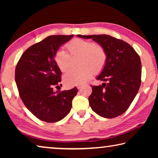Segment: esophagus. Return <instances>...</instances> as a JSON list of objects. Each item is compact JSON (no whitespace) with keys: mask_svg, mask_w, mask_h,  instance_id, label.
<instances>
[{"mask_svg":"<svg viewBox=\"0 0 158 158\" xmlns=\"http://www.w3.org/2000/svg\"><path fill=\"white\" fill-rule=\"evenodd\" d=\"M82 87H83V85H77V89H78L79 90L81 89Z\"/></svg>","mask_w":158,"mask_h":158,"instance_id":"obj_1","label":"esophagus"}]
</instances>
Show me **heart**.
<instances>
[{"label": "heart", "instance_id": "1", "mask_svg": "<svg viewBox=\"0 0 158 158\" xmlns=\"http://www.w3.org/2000/svg\"><path fill=\"white\" fill-rule=\"evenodd\" d=\"M70 53L63 50H58L55 53V63L61 72L69 68L72 58L79 57L78 65L81 68L70 69L64 74L63 81L68 86L81 85L91 78L94 73H100L105 68L106 62V53L100 44L89 40L75 39L66 45Z\"/></svg>", "mask_w": 158, "mask_h": 158}]
</instances>
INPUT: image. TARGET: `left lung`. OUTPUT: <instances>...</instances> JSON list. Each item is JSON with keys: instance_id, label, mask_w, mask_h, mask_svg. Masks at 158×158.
<instances>
[{"instance_id": "obj_1", "label": "left lung", "mask_w": 158, "mask_h": 158, "mask_svg": "<svg viewBox=\"0 0 158 158\" xmlns=\"http://www.w3.org/2000/svg\"><path fill=\"white\" fill-rule=\"evenodd\" d=\"M77 36L92 38L106 53L105 68L96 79L105 83L92 85L89 101L93 111L102 117L112 118L124 113L139 89L141 63L139 56L127 42L108 35Z\"/></svg>"}]
</instances>
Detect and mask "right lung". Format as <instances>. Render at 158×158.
I'll use <instances>...</instances> for the list:
<instances>
[{"label":"right lung","instance_id":"1","mask_svg":"<svg viewBox=\"0 0 158 158\" xmlns=\"http://www.w3.org/2000/svg\"><path fill=\"white\" fill-rule=\"evenodd\" d=\"M73 36H48L26 49L16 66L15 81L21 100L42 121L55 123L65 118L78 92L76 87L61 92L53 90L59 86L62 74L55 63V53Z\"/></svg>","mask_w":158,"mask_h":158}]
</instances>
